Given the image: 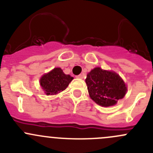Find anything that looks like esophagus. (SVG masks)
Instances as JSON below:
<instances>
[{
    "label": "esophagus",
    "instance_id": "34e87169",
    "mask_svg": "<svg viewBox=\"0 0 153 153\" xmlns=\"http://www.w3.org/2000/svg\"><path fill=\"white\" fill-rule=\"evenodd\" d=\"M78 78H84V75H82V74H80L79 75H78V76H76Z\"/></svg>",
    "mask_w": 153,
    "mask_h": 153
}]
</instances>
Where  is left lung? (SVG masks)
Wrapping results in <instances>:
<instances>
[{
  "mask_svg": "<svg viewBox=\"0 0 153 153\" xmlns=\"http://www.w3.org/2000/svg\"><path fill=\"white\" fill-rule=\"evenodd\" d=\"M90 98L98 105L110 106L122 99L126 92L124 81L115 72L96 67L86 78Z\"/></svg>",
  "mask_w": 153,
  "mask_h": 153,
  "instance_id": "obj_1",
  "label": "left lung"
}]
</instances>
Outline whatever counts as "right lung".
Masks as SVG:
<instances>
[{
	"instance_id": "right-lung-1",
	"label": "right lung",
	"mask_w": 153,
	"mask_h": 153,
	"mask_svg": "<svg viewBox=\"0 0 153 153\" xmlns=\"http://www.w3.org/2000/svg\"><path fill=\"white\" fill-rule=\"evenodd\" d=\"M72 79L69 75H65L61 68H55L43 75L40 83L47 95H56L64 90Z\"/></svg>"
}]
</instances>
